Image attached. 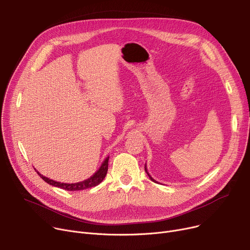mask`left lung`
<instances>
[{"label": "left lung", "instance_id": "8db88e82", "mask_svg": "<svg viewBox=\"0 0 250 250\" xmlns=\"http://www.w3.org/2000/svg\"><path fill=\"white\" fill-rule=\"evenodd\" d=\"M145 171H146V172H147V174H148V176H149V177H150V179H151V180H152V181H154V182H157V181H156V180H154V179H153V178H152V177H151V175H150V174H149V173H148V171H147V168H146V165H145Z\"/></svg>", "mask_w": 250, "mask_h": 250}]
</instances>
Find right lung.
Listing matches in <instances>:
<instances>
[{
	"label": "right lung",
	"instance_id": "right-lung-1",
	"mask_svg": "<svg viewBox=\"0 0 250 250\" xmlns=\"http://www.w3.org/2000/svg\"><path fill=\"white\" fill-rule=\"evenodd\" d=\"M108 160L109 157H107L102 163V165L100 166V168L97 170V171L92 175L90 178L81 181V182H77V183H62V182H58L52 179H49L43 175H42L39 172H37L45 182H47L48 185L54 186L65 190H70V191H75V190H83V189H87L90 188H94L96 186H98L99 183L104 179V177L106 176L107 170H108ZM36 171V170H35Z\"/></svg>",
	"mask_w": 250,
	"mask_h": 250
}]
</instances>
